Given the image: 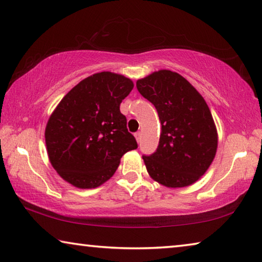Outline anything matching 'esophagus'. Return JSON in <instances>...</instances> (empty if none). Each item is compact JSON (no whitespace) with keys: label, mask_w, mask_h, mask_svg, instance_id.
<instances>
[{"label":"esophagus","mask_w":262,"mask_h":262,"mask_svg":"<svg viewBox=\"0 0 262 262\" xmlns=\"http://www.w3.org/2000/svg\"><path fill=\"white\" fill-rule=\"evenodd\" d=\"M134 136H135V139H136V141H137V142H140V140H141V133H140V132H137V133H135V134H134Z\"/></svg>","instance_id":"esophagus-1"}]
</instances>
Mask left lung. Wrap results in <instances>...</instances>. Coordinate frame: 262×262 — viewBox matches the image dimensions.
<instances>
[{"label": "left lung", "instance_id": "left-lung-1", "mask_svg": "<svg viewBox=\"0 0 262 262\" xmlns=\"http://www.w3.org/2000/svg\"><path fill=\"white\" fill-rule=\"evenodd\" d=\"M162 125L156 151L143 156L151 178L170 188L187 187L206 173L217 150V129L206 100L178 73L158 70L137 79Z\"/></svg>", "mask_w": 262, "mask_h": 262}]
</instances>
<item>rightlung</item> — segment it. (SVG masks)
I'll return each instance as SVG.
<instances>
[{
	"mask_svg": "<svg viewBox=\"0 0 262 262\" xmlns=\"http://www.w3.org/2000/svg\"><path fill=\"white\" fill-rule=\"evenodd\" d=\"M133 88L123 75L101 72L62 98L45 129L48 158L62 179L77 188L98 187L114 174L123 155L137 148L120 112Z\"/></svg>",
	"mask_w": 262,
	"mask_h": 262,
	"instance_id": "1",
	"label": "right lung"
}]
</instances>
